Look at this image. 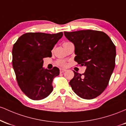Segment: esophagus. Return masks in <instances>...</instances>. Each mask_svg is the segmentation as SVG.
I'll return each mask as SVG.
<instances>
[{"instance_id": "obj_1", "label": "esophagus", "mask_w": 126, "mask_h": 126, "mask_svg": "<svg viewBox=\"0 0 126 126\" xmlns=\"http://www.w3.org/2000/svg\"><path fill=\"white\" fill-rule=\"evenodd\" d=\"M66 69H60V72L61 73H63V72H64L65 71H66Z\"/></svg>"}]
</instances>
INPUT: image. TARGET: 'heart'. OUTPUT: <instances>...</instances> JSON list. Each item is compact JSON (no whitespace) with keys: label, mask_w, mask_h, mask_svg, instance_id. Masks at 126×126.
Masks as SVG:
<instances>
[{"label":"heart","mask_w":126,"mask_h":126,"mask_svg":"<svg viewBox=\"0 0 126 126\" xmlns=\"http://www.w3.org/2000/svg\"><path fill=\"white\" fill-rule=\"evenodd\" d=\"M67 43H69V41H65L63 43V45ZM56 63H57V65L60 66H65L66 65V62L64 60H58L56 62Z\"/></svg>","instance_id":"b5f03b06"}]
</instances>
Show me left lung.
I'll use <instances>...</instances> for the list:
<instances>
[{
  "label": "left lung",
  "instance_id": "1",
  "mask_svg": "<svg viewBox=\"0 0 126 126\" xmlns=\"http://www.w3.org/2000/svg\"><path fill=\"white\" fill-rule=\"evenodd\" d=\"M75 46V60L86 67L84 73L74 72L69 84L79 97L91 99L101 94L109 83L115 67V46L102 31L64 32Z\"/></svg>",
  "mask_w": 126,
  "mask_h": 126
}]
</instances>
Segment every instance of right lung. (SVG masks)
<instances>
[{"label": "right lung", "instance_id": "right-lung-1", "mask_svg": "<svg viewBox=\"0 0 126 126\" xmlns=\"http://www.w3.org/2000/svg\"><path fill=\"white\" fill-rule=\"evenodd\" d=\"M62 36V32L53 34L28 32L14 44L12 66L17 82L22 91L32 100L44 99L53 91L52 82L60 70L56 67L44 69L43 58L51 57V50Z\"/></svg>", "mask_w": 126, "mask_h": 126}]
</instances>
